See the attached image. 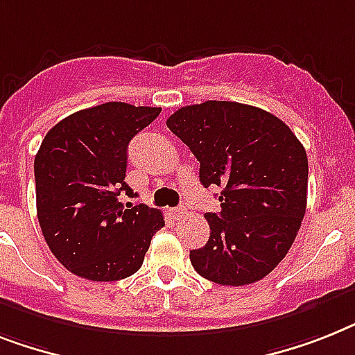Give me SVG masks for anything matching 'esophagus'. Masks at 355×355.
I'll list each match as a JSON object with an SVG mask.
<instances>
[{"label":"esophagus","instance_id":"obj_1","mask_svg":"<svg viewBox=\"0 0 355 355\" xmlns=\"http://www.w3.org/2000/svg\"><path fill=\"white\" fill-rule=\"evenodd\" d=\"M187 214V209L184 207H180V209H172V216H174L175 219H181Z\"/></svg>","mask_w":355,"mask_h":355}]
</instances>
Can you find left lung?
Here are the masks:
<instances>
[{
	"instance_id": "left-lung-1",
	"label": "left lung",
	"mask_w": 355,
	"mask_h": 355,
	"mask_svg": "<svg viewBox=\"0 0 355 355\" xmlns=\"http://www.w3.org/2000/svg\"><path fill=\"white\" fill-rule=\"evenodd\" d=\"M166 127L199 161L205 189H221V210L205 214L209 241L190 250L196 272L228 286L263 279L286 256L304 218L309 159L301 141L274 114L236 101L189 105Z\"/></svg>"
}]
</instances>
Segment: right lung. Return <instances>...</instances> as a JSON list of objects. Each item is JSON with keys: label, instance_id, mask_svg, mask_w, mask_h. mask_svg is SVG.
Here are the masks:
<instances>
[{"label": "right lung", "instance_id": "right-lung-1", "mask_svg": "<svg viewBox=\"0 0 355 355\" xmlns=\"http://www.w3.org/2000/svg\"><path fill=\"white\" fill-rule=\"evenodd\" d=\"M159 107L108 101L61 119L34 159L37 221L67 270L90 281H119L143 265L163 214L134 198L125 181L128 143L159 116Z\"/></svg>", "mask_w": 355, "mask_h": 355}]
</instances>
